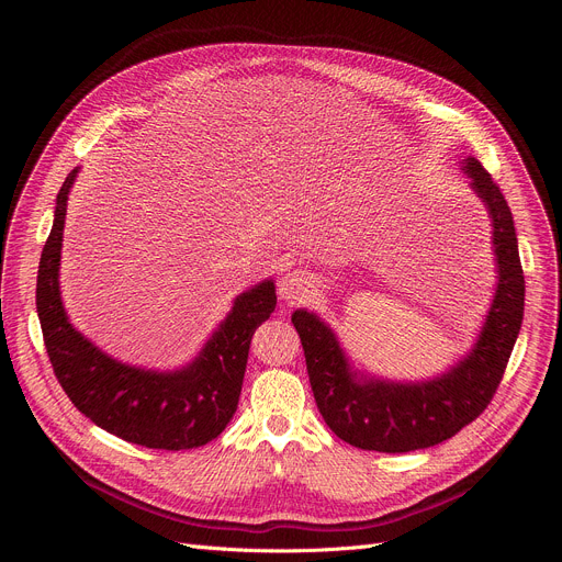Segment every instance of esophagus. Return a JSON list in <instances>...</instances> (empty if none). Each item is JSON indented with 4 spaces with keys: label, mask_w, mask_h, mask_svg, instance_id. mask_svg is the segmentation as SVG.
Returning a JSON list of instances; mask_svg holds the SVG:
<instances>
[{
    "label": "esophagus",
    "mask_w": 562,
    "mask_h": 562,
    "mask_svg": "<svg viewBox=\"0 0 562 562\" xmlns=\"http://www.w3.org/2000/svg\"><path fill=\"white\" fill-rule=\"evenodd\" d=\"M312 289H314V284H312V280L303 271H289L280 280V299L286 305H299V303L310 299Z\"/></svg>",
    "instance_id": "esophagus-1"
}]
</instances>
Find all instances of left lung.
<instances>
[{
    "instance_id": "1",
    "label": "left lung",
    "mask_w": 562,
    "mask_h": 562,
    "mask_svg": "<svg viewBox=\"0 0 562 562\" xmlns=\"http://www.w3.org/2000/svg\"><path fill=\"white\" fill-rule=\"evenodd\" d=\"M460 170L492 221L496 289L483 328L453 367L426 380H390L356 369L335 330L318 314L296 310L310 385L323 422L350 447L407 453L439 445L474 422L492 401L524 318V273L510 206L479 159Z\"/></svg>"
}]
</instances>
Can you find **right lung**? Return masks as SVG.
<instances>
[{"label":"right lung","mask_w":562,"mask_h":562,"mask_svg":"<svg viewBox=\"0 0 562 562\" xmlns=\"http://www.w3.org/2000/svg\"><path fill=\"white\" fill-rule=\"evenodd\" d=\"M77 172L66 177L56 195L36 282L54 375L81 415L115 437L164 451L202 447L225 430L239 405L250 339L276 310V282L261 280L239 293L198 356L180 369H143L106 356L72 326L58 286L66 206Z\"/></svg>","instance_id":"obj_1"}]
</instances>
